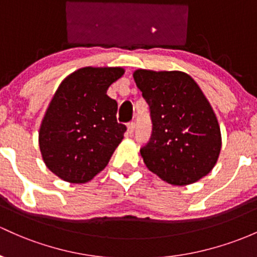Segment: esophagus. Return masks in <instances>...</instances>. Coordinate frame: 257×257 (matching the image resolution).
I'll return each mask as SVG.
<instances>
[{
	"label": "esophagus",
	"mask_w": 257,
	"mask_h": 257,
	"mask_svg": "<svg viewBox=\"0 0 257 257\" xmlns=\"http://www.w3.org/2000/svg\"><path fill=\"white\" fill-rule=\"evenodd\" d=\"M135 122H130L128 125H127V135H132L134 134V131H135Z\"/></svg>",
	"instance_id": "esophagus-1"
}]
</instances>
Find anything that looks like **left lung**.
<instances>
[{"label": "left lung", "mask_w": 257, "mask_h": 257, "mask_svg": "<svg viewBox=\"0 0 257 257\" xmlns=\"http://www.w3.org/2000/svg\"><path fill=\"white\" fill-rule=\"evenodd\" d=\"M134 78L151 109L153 131L141 150L152 173L168 184H194L214 168L222 148L219 123L191 76L136 70Z\"/></svg>", "instance_id": "1"}]
</instances>
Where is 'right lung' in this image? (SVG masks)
Here are the masks:
<instances>
[{"instance_id":"add662e5","label":"right lung","mask_w":257,"mask_h":257,"mask_svg":"<svg viewBox=\"0 0 257 257\" xmlns=\"http://www.w3.org/2000/svg\"><path fill=\"white\" fill-rule=\"evenodd\" d=\"M122 67H83L68 74L46 109L39 130L49 170L71 184L92 180L106 167L123 139L117 103L106 94Z\"/></svg>"}]
</instances>
